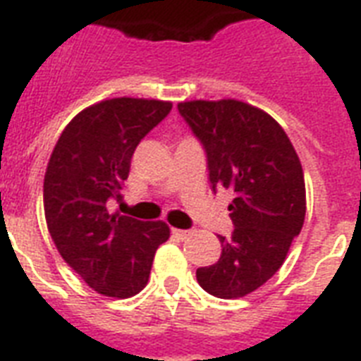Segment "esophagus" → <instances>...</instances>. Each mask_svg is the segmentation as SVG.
Segmentation results:
<instances>
[{
  "instance_id": "esophagus-1",
  "label": "esophagus",
  "mask_w": 361,
  "mask_h": 361,
  "mask_svg": "<svg viewBox=\"0 0 361 361\" xmlns=\"http://www.w3.org/2000/svg\"><path fill=\"white\" fill-rule=\"evenodd\" d=\"M172 234L180 238V240H185V238L189 236L191 232H189V231H180V228H172Z\"/></svg>"
}]
</instances>
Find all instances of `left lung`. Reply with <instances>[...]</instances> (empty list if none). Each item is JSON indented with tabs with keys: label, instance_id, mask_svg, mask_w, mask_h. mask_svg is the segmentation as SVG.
I'll use <instances>...</instances> for the list:
<instances>
[{
	"label": "left lung",
	"instance_id": "8db88e82",
	"mask_svg": "<svg viewBox=\"0 0 361 361\" xmlns=\"http://www.w3.org/2000/svg\"><path fill=\"white\" fill-rule=\"evenodd\" d=\"M180 114L208 155L209 183L234 192V231L219 236L221 258L197 269L212 296L243 298L283 266L305 219V180L296 149L277 121L236 99L187 101Z\"/></svg>",
	"mask_w": 361,
	"mask_h": 361
}]
</instances>
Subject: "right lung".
Returning a JSON list of instances; mask_svg holds the SVG:
<instances>
[{"mask_svg": "<svg viewBox=\"0 0 361 361\" xmlns=\"http://www.w3.org/2000/svg\"><path fill=\"white\" fill-rule=\"evenodd\" d=\"M172 103L116 97L76 114L56 142L44 174V217L63 260L93 290L130 298L146 286L153 257L169 240L163 221L110 214L121 200L130 157Z\"/></svg>", "mask_w": 361, "mask_h": 361, "instance_id": "right-lung-1", "label": "right lung"}]
</instances>
